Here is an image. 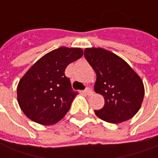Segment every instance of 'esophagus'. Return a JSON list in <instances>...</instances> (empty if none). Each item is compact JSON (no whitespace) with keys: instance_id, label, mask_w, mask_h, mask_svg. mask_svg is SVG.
Here are the masks:
<instances>
[{"instance_id":"obj_1","label":"esophagus","mask_w":158,"mask_h":158,"mask_svg":"<svg viewBox=\"0 0 158 158\" xmlns=\"http://www.w3.org/2000/svg\"><path fill=\"white\" fill-rule=\"evenodd\" d=\"M85 93L86 95H88V96H90V95H92L93 94V91L90 88H86V89H85Z\"/></svg>"}]
</instances>
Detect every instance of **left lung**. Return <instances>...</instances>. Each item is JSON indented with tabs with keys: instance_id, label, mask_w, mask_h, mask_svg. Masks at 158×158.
Returning <instances> with one entry per match:
<instances>
[{
	"instance_id": "left-lung-1",
	"label": "left lung",
	"mask_w": 158,
	"mask_h": 158,
	"mask_svg": "<svg viewBox=\"0 0 158 158\" xmlns=\"http://www.w3.org/2000/svg\"><path fill=\"white\" fill-rule=\"evenodd\" d=\"M85 57L96 73L94 89L105 100L102 108L95 111L96 116L111 123L132 118L145 94L139 76L123 59L105 49L86 48Z\"/></svg>"
}]
</instances>
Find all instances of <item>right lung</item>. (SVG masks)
Listing matches in <instances>:
<instances>
[{
    "label": "right lung",
    "instance_id": "obj_1",
    "mask_svg": "<svg viewBox=\"0 0 158 158\" xmlns=\"http://www.w3.org/2000/svg\"><path fill=\"white\" fill-rule=\"evenodd\" d=\"M83 53L81 48L59 47L43 56L23 76L17 89L18 102L29 119L52 125L65 116L78 93L64 72Z\"/></svg>",
    "mask_w": 158,
    "mask_h": 158
}]
</instances>
